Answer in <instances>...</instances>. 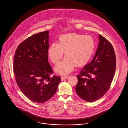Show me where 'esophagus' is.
<instances>
[{
  "label": "esophagus",
  "mask_w": 128,
  "mask_h": 128,
  "mask_svg": "<svg viewBox=\"0 0 128 128\" xmlns=\"http://www.w3.org/2000/svg\"><path fill=\"white\" fill-rule=\"evenodd\" d=\"M68 78V76H63L61 77V79H62V80H64L67 79Z\"/></svg>",
  "instance_id": "obj_1"
}]
</instances>
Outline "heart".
I'll return each instance as SVG.
<instances>
[{
	"mask_svg": "<svg viewBox=\"0 0 128 128\" xmlns=\"http://www.w3.org/2000/svg\"><path fill=\"white\" fill-rule=\"evenodd\" d=\"M96 47L94 39L89 35L78 33H69L61 36L59 43L54 42L48 50V56L51 62L56 64L65 52V59L55 67L56 71L67 74L72 71L74 65L80 67L86 65L90 61Z\"/></svg>",
	"mask_w": 128,
	"mask_h": 128,
	"instance_id": "heart-1",
	"label": "heart"
}]
</instances>
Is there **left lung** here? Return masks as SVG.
Listing matches in <instances>:
<instances>
[{
  "instance_id": "obj_1",
  "label": "left lung",
  "mask_w": 128,
  "mask_h": 128,
  "mask_svg": "<svg viewBox=\"0 0 128 128\" xmlns=\"http://www.w3.org/2000/svg\"><path fill=\"white\" fill-rule=\"evenodd\" d=\"M94 59L78 75L76 91L81 98L94 102L109 90L116 69V56L111 43L101 34Z\"/></svg>"
}]
</instances>
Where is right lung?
I'll return each mask as SVG.
<instances>
[{
	"mask_svg": "<svg viewBox=\"0 0 128 128\" xmlns=\"http://www.w3.org/2000/svg\"><path fill=\"white\" fill-rule=\"evenodd\" d=\"M48 30L33 34L15 51L13 70L17 84L28 98L36 102L49 100L56 92L60 76L54 75L48 61Z\"/></svg>",
	"mask_w": 128,
	"mask_h": 128,
	"instance_id": "obj_1",
	"label": "right lung"
}]
</instances>
